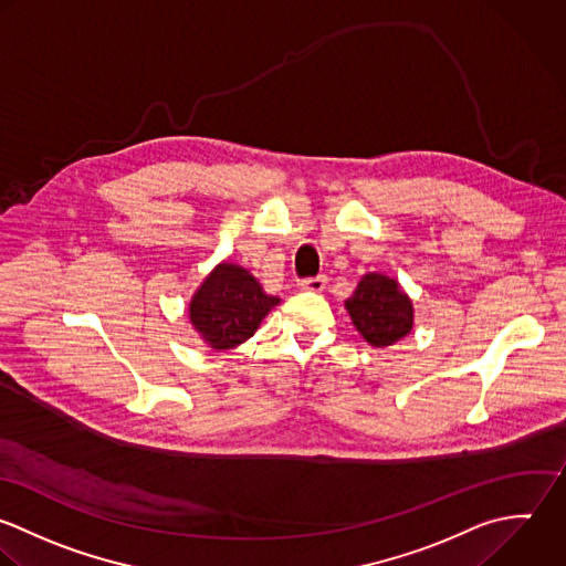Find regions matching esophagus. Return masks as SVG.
<instances>
[{
	"instance_id": "34e87169",
	"label": "esophagus",
	"mask_w": 566,
	"mask_h": 566,
	"mask_svg": "<svg viewBox=\"0 0 566 566\" xmlns=\"http://www.w3.org/2000/svg\"><path fill=\"white\" fill-rule=\"evenodd\" d=\"M304 291H313V293H319V291H324V286H326V277L324 275H315V277H306V280H302V284H300Z\"/></svg>"
}]
</instances>
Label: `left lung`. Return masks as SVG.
<instances>
[{
  "label": "left lung",
  "mask_w": 566,
  "mask_h": 566,
  "mask_svg": "<svg viewBox=\"0 0 566 566\" xmlns=\"http://www.w3.org/2000/svg\"><path fill=\"white\" fill-rule=\"evenodd\" d=\"M346 311L359 335L377 348L403 339L415 324L412 300L397 280L381 273H366L359 280L355 293L346 300Z\"/></svg>",
  "instance_id": "left-lung-1"
}]
</instances>
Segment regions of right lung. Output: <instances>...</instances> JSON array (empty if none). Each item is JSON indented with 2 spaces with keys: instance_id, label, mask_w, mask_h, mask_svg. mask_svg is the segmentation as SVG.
<instances>
[{
  "instance_id": "obj_1",
  "label": "right lung",
  "mask_w": 566,
  "mask_h": 566,
  "mask_svg": "<svg viewBox=\"0 0 566 566\" xmlns=\"http://www.w3.org/2000/svg\"><path fill=\"white\" fill-rule=\"evenodd\" d=\"M277 304L280 297L266 295L247 269L222 262L193 293L189 319L209 348L229 350L247 342Z\"/></svg>"
}]
</instances>
